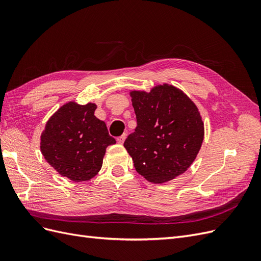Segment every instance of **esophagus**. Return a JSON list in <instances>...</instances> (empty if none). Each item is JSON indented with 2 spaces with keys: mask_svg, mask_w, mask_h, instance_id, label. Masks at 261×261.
<instances>
[{
  "mask_svg": "<svg viewBox=\"0 0 261 261\" xmlns=\"http://www.w3.org/2000/svg\"><path fill=\"white\" fill-rule=\"evenodd\" d=\"M125 138H126V135H125V134H123V135H122V136H120V137H117L116 141H117V143H118V144H120V145H122V144L124 143V141H125Z\"/></svg>",
  "mask_w": 261,
  "mask_h": 261,
  "instance_id": "1",
  "label": "esophagus"
}]
</instances>
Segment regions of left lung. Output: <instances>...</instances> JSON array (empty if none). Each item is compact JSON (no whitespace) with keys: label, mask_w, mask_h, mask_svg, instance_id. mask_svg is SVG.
<instances>
[{"label":"left lung","mask_w":261,"mask_h":261,"mask_svg":"<svg viewBox=\"0 0 261 261\" xmlns=\"http://www.w3.org/2000/svg\"><path fill=\"white\" fill-rule=\"evenodd\" d=\"M137 127L124 147L136 171L149 181L161 184L191 167L203 140L198 109L172 85L155 86L150 92L130 91Z\"/></svg>","instance_id":"left-lung-1"}]
</instances>
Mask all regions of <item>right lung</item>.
Masks as SVG:
<instances>
[{"label": "right lung", "instance_id": "right-lung-1", "mask_svg": "<svg viewBox=\"0 0 261 261\" xmlns=\"http://www.w3.org/2000/svg\"><path fill=\"white\" fill-rule=\"evenodd\" d=\"M97 106L76 102L61 107L41 134V152L62 176L74 181L91 179L100 171L106 149L116 141L103 121L94 116Z\"/></svg>", "mask_w": 261, "mask_h": 261}]
</instances>
